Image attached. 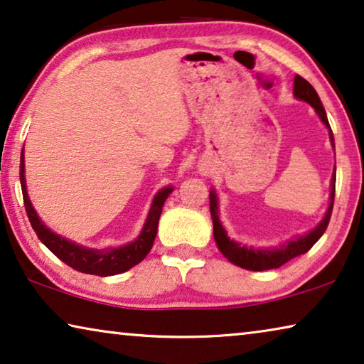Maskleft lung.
I'll return each mask as SVG.
<instances>
[{
  "label": "left lung",
  "instance_id": "1",
  "mask_svg": "<svg viewBox=\"0 0 364 364\" xmlns=\"http://www.w3.org/2000/svg\"><path fill=\"white\" fill-rule=\"evenodd\" d=\"M294 96L297 100L307 101L314 109L317 111L318 116H321L322 122L328 127L330 132V140H332L333 145V134L332 129H330L327 114H325V109L321 102V97H318L317 91L312 88V85L309 83L307 80H304L301 75H296L294 78ZM335 181H337V173L333 171L332 175V193H330V205L327 209V214H325L323 220L318 224L316 229L309 232L307 235L299 237L297 240H291L287 242L286 245L279 247V248H248V247H242L240 243H237L234 240H230L227 237L224 227L220 225L219 220V214H217V196L214 191L209 193V209H210V217H213V224H214V238L217 247L222 252V255L232 262L237 267L245 268V269H252V271H264V269H274L283 267L284 263L289 262V259L299 257V255H304L306 252L311 250L318 238L323 235V232L327 230V225L330 222V217H332V210H333V199H335Z\"/></svg>",
  "mask_w": 364,
  "mask_h": 364
}]
</instances>
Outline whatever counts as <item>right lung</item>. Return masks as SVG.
<instances>
[{
    "mask_svg": "<svg viewBox=\"0 0 364 364\" xmlns=\"http://www.w3.org/2000/svg\"><path fill=\"white\" fill-rule=\"evenodd\" d=\"M21 189H23V199H24V208L32 229L39 237V240L50 250L57 258H60L63 263H67L68 267L73 269L81 271L86 274H96V276H112L124 273V271L130 269L135 264H139L142 259L147 257L154 240L156 237V229H159V220L161 209L168 198V194L173 191V188H164L156 194L154 203H151L150 213L145 222L144 230L137 240L124 245L121 248H109V250H91V248L80 247L77 243L68 242L62 238L60 235H55L53 232L47 229L42 224L39 215L36 214L34 208H32L29 196L26 191V178H24V151L21 155Z\"/></svg>",
    "mask_w": 364,
    "mask_h": 364,
    "instance_id": "right-lung-1",
    "label": "right lung"
}]
</instances>
